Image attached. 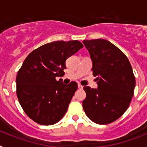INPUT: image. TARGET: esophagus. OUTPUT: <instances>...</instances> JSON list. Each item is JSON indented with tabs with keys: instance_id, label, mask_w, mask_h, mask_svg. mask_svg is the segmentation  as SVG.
Instances as JSON below:
<instances>
[{
	"instance_id": "esophagus-1",
	"label": "esophagus",
	"mask_w": 147,
	"mask_h": 147,
	"mask_svg": "<svg viewBox=\"0 0 147 147\" xmlns=\"http://www.w3.org/2000/svg\"><path fill=\"white\" fill-rule=\"evenodd\" d=\"M78 88L80 89H82L83 88H84V86H82V85H81V84H78Z\"/></svg>"
}]
</instances>
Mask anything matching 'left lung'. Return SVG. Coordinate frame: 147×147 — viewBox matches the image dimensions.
Instances as JSON below:
<instances>
[{
  "instance_id": "obj_1",
  "label": "left lung",
  "mask_w": 147,
  "mask_h": 147,
  "mask_svg": "<svg viewBox=\"0 0 147 147\" xmlns=\"http://www.w3.org/2000/svg\"><path fill=\"white\" fill-rule=\"evenodd\" d=\"M98 89L84 86L83 108L88 118L98 124L116 121L128 109L134 95L135 78L128 58L118 47L104 39L84 40Z\"/></svg>"
}]
</instances>
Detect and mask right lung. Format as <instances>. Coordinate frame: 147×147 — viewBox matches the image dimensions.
<instances>
[{"label":"right lung","mask_w":147,"mask_h":147,"mask_svg":"<svg viewBox=\"0 0 147 147\" xmlns=\"http://www.w3.org/2000/svg\"><path fill=\"white\" fill-rule=\"evenodd\" d=\"M78 40H58L33 50L24 60L16 77L17 96L24 111L41 125H52L63 118L78 89L57 81L64 75L66 60L83 48Z\"/></svg>","instance_id":"right-lung-1"}]
</instances>
